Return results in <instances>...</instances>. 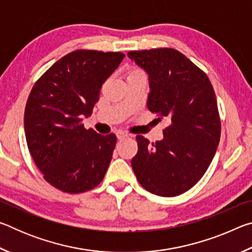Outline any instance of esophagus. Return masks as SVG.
Returning a JSON list of instances; mask_svg holds the SVG:
<instances>
[{"label":"esophagus","instance_id":"34e87169","mask_svg":"<svg viewBox=\"0 0 252 252\" xmlns=\"http://www.w3.org/2000/svg\"><path fill=\"white\" fill-rule=\"evenodd\" d=\"M116 134H117V138H118L119 140H122V139H125V138H126L127 135H129V134H127L126 132H125V131H118Z\"/></svg>","mask_w":252,"mask_h":252}]
</instances>
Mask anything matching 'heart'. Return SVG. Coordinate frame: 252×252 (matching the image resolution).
Segmentation results:
<instances>
[{
	"label": "heart",
	"mask_w": 252,
	"mask_h": 252,
	"mask_svg": "<svg viewBox=\"0 0 252 252\" xmlns=\"http://www.w3.org/2000/svg\"><path fill=\"white\" fill-rule=\"evenodd\" d=\"M135 71H139V70H133V71H132V72H135Z\"/></svg>",
	"instance_id": "b5f03b06"
}]
</instances>
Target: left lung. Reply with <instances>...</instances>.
Returning <instances> with one entry per match:
<instances>
[{"mask_svg":"<svg viewBox=\"0 0 252 252\" xmlns=\"http://www.w3.org/2000/svg\"><path fill=\"white\" fill-rule=\"evenodd\" d=\"M127 57L149 75L148 109L171 121L156 143L136 135L132 169L149 192L176 197L202 178L216 155L221 123L215 91L207 74L174 49L131 51Z\"/></svg>","mask_w":252,"mask_h":252,"instance_id":"8db88e82","label":"left lung"}]
</instances>
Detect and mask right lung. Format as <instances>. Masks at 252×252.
Wrapping results in <instances>:
<instances>
[{
    "mask_svg": "<svg viewBox=\"0 0 252 252\" xmlns=\"http://www.w3.org/2000/svg\"><path fill=\"white\" fill-rule=\"evenodd\" d=\"M125 54L76 50L54 63L36 81L24 112L30 153L44 179L67 193L93 189L103 180L117 143L116 134L87 130L105 80Z\"/></svg>",
    "mask_w": 252,
    "mask_h": 252,
    "instance_id": "right-lung-1",
    "label": "right lung"
}]
</instances>
